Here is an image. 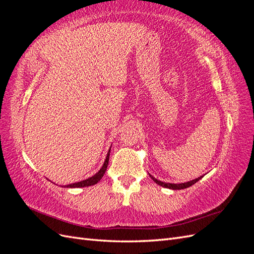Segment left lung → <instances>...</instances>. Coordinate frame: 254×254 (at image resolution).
<instances>
[{"label": "left lung", "mask_w": 254, "mask_h": 254, "mask_svg": "<svg viewBox=\"0 0 254 254\" xmlns=\"http://www.w3.org/2000/svg\"><path fill=\"white\" fill-rule=\"evenodd\" d=\"M150 176V178L155 181L157 184H159V186H161V187H163V188H166V189H170V190H183V189H187V188H190V187H191L193 186V184H195L197 181H199L200 180L203 176H201V177H199V178H196V179H194V180H190V181H188V182H184V183H166V182H163V181H160V180H157L155 177H152L151 175H149Z\"/></svg>", "instance_id": "left-lung-1"}]
</instances>
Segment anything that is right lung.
<instances>
[{"label": "right lung", "instance_id": "right-lung-1", "mask_svg": "<svg viewBox=\"0 0 254 254\" xmlns=\"http://www.w3.org/2000/svg\"><path fill=\"white\" fill-rule=\"evenodd\" d=\"M110 150H111V147L108 150V152H107V157L105 159V162H104L102 168L95 175L90 177V178H88L86 180H82V181H79V182H75V183H71V184H66V186H63V188H68V189H70V188L71 189H74V188H86V187H91V186H94V184H96L99 180L103 178L104 174L107 171V167H108Z\"/></svg>", "mask_w": 254, "mask_h": 254}]
</instances>
